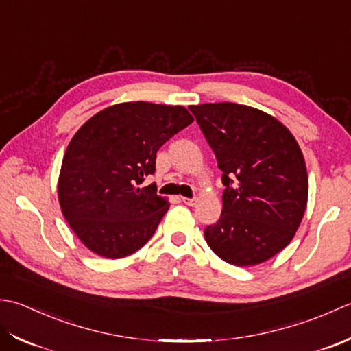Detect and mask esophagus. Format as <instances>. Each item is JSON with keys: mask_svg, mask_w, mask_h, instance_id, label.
Instances as JSON below:
<instances>
[{"mask_svg": "<svg viewBox=\"0 0 351 351\" xmlns=\"http://www.w3.org/2000/svg\"><path fill=\"white\" fill-rule=\"evenodd\" d=\"M182 202L186 206H195L197 204V198H188V197H182Z\"/></svg>", "mask_w": 351, "mask_h": 351, "instance_id": "34e87169", "label": "esophagus"}]
</instances>
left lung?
<instances>
[{
    "label": "left lung",
    "mask_w": 351,
    "mask_h": 351,
    "mask_svg": "<svg viewBox=\"0 0 351 351\" xmlns=\"http://www.w3.org/2000/svg\"><path fill=\"white\" fill-rule=\"evenodd\" d=\"M223 171V212L204 228L207 245L236 267L288 247L302 223L309 180L302 149L280 121L234 103L189 106Z\"/></svg>",
    "instance_id": "obj_1"
}]
</instances>
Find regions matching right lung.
<instances>
[{
  "mask_svg": "<svg viewBox=\"0 0 351 351\" xmlns=\"http://www.w3.org/2000/svg\"><path fill=\"white\" fill-rule=\"evenodd\" d=\"M194 118L183 106L128 101L78 128L63 156L57 197L82 244L106 259L138 252L169 209L153 184L156 153Z\"/></svg>",
  "mask_w": 351,
  "mask_h": 351,
  "instance_id": "add662e5",
  "label": "right lung"
}]
</instances>
